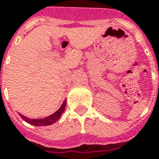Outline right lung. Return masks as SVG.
<instances>
[{"label": "right lung", "mask_w": 159, "mask_h": 159, "mask_svg": "<svg viewBox=\"0 0 159 159\" xmlns=\"http://www.w3.org/2000/svg\"><path fill=\"white\" fill-rule=\"evenodd\" d=\"M66 107V100H64L63 103L62 104V106L60 107L57 111H56L55 113L50 115V116L46 117V118H44V119H29L27 117L24 116L23 114L19 113V115L22 119H24V121H26L30 125H33L34 126H46V125H52L56 121H57L60 117L62 114V113L64 112V109H65Z\"/></svg>", "instance_id": "right-lung-1"}]
</instances>
